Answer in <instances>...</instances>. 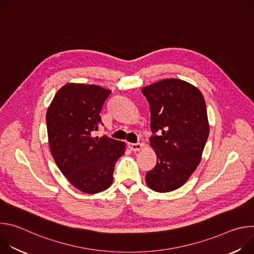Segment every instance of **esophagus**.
Segmentation results:
<instances>
[{
    "instance_id": "34e87169",
    "label": "esophagus",
    "mask_w": 254,
    "mask_h": 254,
    "mask_svg": "<svg viewBox=\"0 0 254 254\" xmlns=\"http://www.w3.org/2000/svg\"><path fill=\"white\" fill-rule=\"evenodd\" d=\"M127 147L130 151H133V152H136V151H139L141 149V143L139 142H136V143H132V142H128L127 143Z\"/></svg>"
}]
</instances>
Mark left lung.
Listing matches in <instances>:
<instances>
[{
  "label": "left lung",
  "mask_w": 254,
  "mask_h": 254,
  "mask_svg": "<svg viewBox=\"0 0 254 254\" xmlns=\"http://www.w3.org/2000/svg\"><path fill=\"white\" fill-rule=\"evenodd\" d=\"M141 92L151 106L150 141L157 154L146 182L156 192H171L183 186L201 162L209 135L205 99L198 88L175 78Z\"/></svg>",
  "instance_id": "obj_1"
}]
</instances>
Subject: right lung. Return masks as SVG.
I'll use <instances>...</instances> for the list:
<instances>
[{
	"label": "right lung",
	"mask_w": 254,
	"mask_h": 254,
	"mask_svg": "<svg viewBox=\"0 0 254 254\" xmlns=\"http://www.w3.org/2000/svg\"><path fill=\"white\" fill-rule=\"evenodd\" d=\"M111 90L94 84L67 83L55 94L46 114L53 159L69 182L87 194L111 187L116 162L126 143L94 136L103 126L100 112Z\"/></svg>",
	"instance_id": "1"
}]
</instances>
